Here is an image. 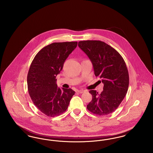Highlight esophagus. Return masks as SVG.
Returning a JSON list of instances; mask_svg holds the SVG:
<instances>
[{"label":"esophagus","mask_w":153,"mask_h":153,"mask_svg":"<svg viewBox=\"0 0 153 153\" xmlns=\"http://www.w3.org/2000/svg\"><path fill=\"white\" fill-rule=\"evenodd\" d=\"M77 92L79 93V94H82V93L84 92V90H77Z\"/></svg>","instance_id":"obj_1"}]
</instances>
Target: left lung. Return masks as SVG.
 I'll list each match as a JSON object with an SVG mask.
<instances>
[{
  "label": "left lung",
  "instance_id": "left-lung-1",
  "mask_svg": "<svg viewBox=\"0 0 153 153\" xmlns=\"http://www.w3.org/2000/svg\"><path fill=\"white\" fill-rule=\"evenodd\" d=\"M78 46L92 62L95 76L104 84L100 94L89 91L92 99L87 108L96 115H107L117 109L127 92L129 75L126 63L115 49L104 42L83 41Z\"/></svg>",
  "mask_w": 153,
  "mask_h": 153
}]
</instances>
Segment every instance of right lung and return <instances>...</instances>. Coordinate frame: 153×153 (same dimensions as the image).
I'll use <instances>...</instances> for the list:
<instances>
[{
	"label": "right lung",
	"mask_w": 153,
	"mask_h": 153,
	"mask_svg": "<svg viewBox=\"0 0 153 153\" xmlns=\"http://www.w3.org/2000/svg\"><path fill=\"white\" fill-rule=\"evenodd\" d=\"M77 45V42L50 44L36 54L30 66L27 78L30 96L36 108L48 117L65 112L74 95L71 88L57 87L56 76Z\"/></svg>",
	"instance_id": "right-lung-1"
}]
</instances>
